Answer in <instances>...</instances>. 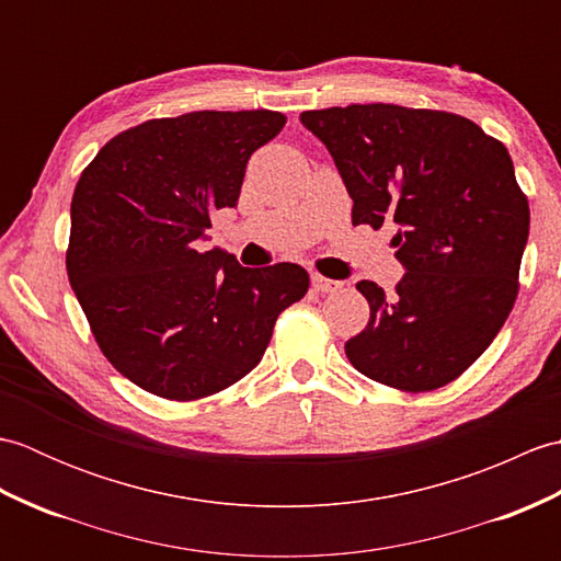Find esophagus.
<instances>
[{
    "mask_svg": "<svg viewBox=\"0 0 561 561\" xmlns=\"http://www.w3.org/2000/svg\"><path fill=\"white\" fill-rule=\"evenodd\" d=\"M311 287L320 294H328V291H335L342 287V282H335V279H328L323 277V274H311Z\"/></svg>",
    "mask_w": 561,
    "mask_h": 561,
    "instance_id": "34e87169",
    "label": "esophagus"
}]
</instances>
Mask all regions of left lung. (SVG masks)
<instances>
[{"label": "left lung", "mask_w": 561, "mask_h": 561, "mask_svg": "<svg viewBox=\"0 0 561 561\" xmlns=\"http://www.w3.org/2000/svg\"><path fill=\"white\" fill-rule=\"evenodd\" d=\"M354 199L352 224L398 226L404 277L390 296L356 284L366 328L344 344L356 371L404 392L444 388L480 359L518 296L528 197L502 141L456 113L352 103L301 113Z\"/></svg>", "instance_id": "1"}]
</instances>
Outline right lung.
<instances>
[{
	"label": "right lung",
	"mask_w": 561,
	"mask_h": 561,
	"mask_svg": "<svg viewBox=\"0 0 561 561\" xmlns=\"http://www.w3.org/2000/svg\"><path fill=\"white\" fill-rule=\"evenodd\" d=\"M277 111H195L115 135L71 197L67 274L117 371L165 400L209 398L253 371L279 313L308 291L294 262L241 267L197 250L211 214L236 207L250 153Z\"/></svg>",
	"instance_id": "1"
}]
</instances>
